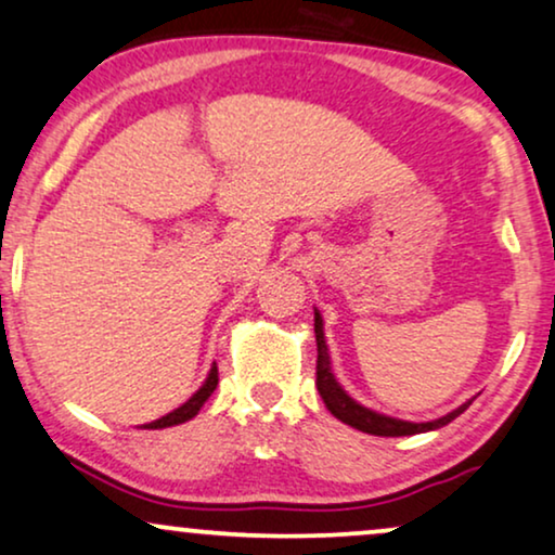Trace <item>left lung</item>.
Masks as SVG:
<instances>
[{
    "label": "left lung",
    "mask_w": 555,
    "mask_h": 555,
    "mask_svg": "<svg viewBox=\"0 0 555 555\" xmlns=\"http://www.w3.org/2000/svg\"><path fill=\"white\" fill-rule=\"evenodd\" d=\"M314 338H318V391L322 397V402L330 410V415H335L340 423H346L356 430L369 433V435H382V438H399V435H415V433H427V430H438L461 415L468 404H461L459 410L448 412L446 417L433 420V423H404V420H395L387 415H378V412H371L369 406H361L359 402H353L346 391L340 389V384L335 382L333 371H330V356H327V346H325V333H322V318L320 312H314Z\"/></svg>",
    "instance_id": "left-lung-1"
}]
</instances>
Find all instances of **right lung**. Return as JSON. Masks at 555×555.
Instances as JSON below:
<instances>
[{
  "label": "right lung",
  "instance_id": "right-lung-1",
  "mask_svg": "<svg viewBox=\"0 0 555 555\" xmlns=\"http://www.w3.org/2000/svg\"><path fill=\"white\" fill-rule=\"evenodd\" d=\"M217 382H220V374H217V363L212 366V371H209V376H207V382L202 384V389L196 391V395L189 399V402H184L179 406V410H173V412H168L166 417H160V420H156V423H149V425H143L145 430H160V427H171V425H181V423H186V420H192L196 412L202 410V404L207 402L209 397H212V391L217 389Z\"/></svg>",
  "mask_w": 555,
  "mask_h": 555
}]
</instances>
